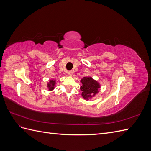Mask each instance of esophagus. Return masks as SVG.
I'll use <instances>...</instances> for the list:
<instances>
[{
	"label": "esophagus",
	"instance_id": "34e87169",
	"mask_svg": "<svg viewBox=\"0 0 151 151\" xmlns=\"http://www.w3.org/2000/svg\"><path fill=\"white\" fill-rule=\"evenodd\" d=\"M67 75L68 76H72V71H68L67 72Z\"/></svg>",
	"mask_w": 151,
	"mask_h": 151
}]
</instances>
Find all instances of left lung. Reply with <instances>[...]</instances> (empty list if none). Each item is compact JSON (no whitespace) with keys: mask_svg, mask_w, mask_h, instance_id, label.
Wrapping results in <instances>:
<instances>
[{"mask_svg":"<svg viewBox=\"0 0 151 151\" xmlns=\"http://www.w3.org/2000/svg\"><path fill=\"white\" fill-rule=\"evenodd\" d=\"M80 82L82 84L80 88L82 91V96L86 100L88 101L99 93L101 85L91 77H84Z\"/></svg>","mask_w":151,"mask_h":151,"instance_id":"left-lung-1","label":"left lung"}]
</instances>
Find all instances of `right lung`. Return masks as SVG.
Listing matches in <instances>:
<instances>
[{
    "label": "right lung",
    "instance_id": "1",
    "mask_svg": "<svg viewBox=\"0 0 151 151\" xmlns=\"http://www.w3.org/2000/svg\"><path fill=\"white\" fill-rule=\"evenodd\" d=\"M56 83H57L56 80L55 79H51L48 82L47 86L48 89V91H52L55 89V85Z\"/></svg>",
    "mask_w": 151,
    "mask_h": 151
}]
</instances>
